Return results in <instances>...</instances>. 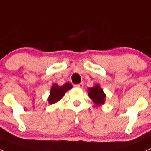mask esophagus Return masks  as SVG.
Instances as JSON below:
<instances>
[{
    "mask_svg": "<svg viewBox=\"0 0 151 151\" xmlns=\"http://www.w3.org/2000/svg\"><path fill=\"white\" fill-rule=\"evenodd\" d=\"M83 86H84L83 82H81V83H79V84H77V85H75V87L78 88H83Z\"/></svg>",
    "mask_w": 151,
    "mask_h": 151,
    "instance_id": "34e87169",
    "label": "esophagus"
}]
</instances>
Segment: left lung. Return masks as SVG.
Wrapping results in <instances>:
<instances>
[{"label": "left lung", "mask_w": 151, "mask_h": 151, "mask_svg": "<svg viewBox=\"0 0 151 151\" xmlns=\"http://www.w3.org/2000/svg\"><path fill=\"white\" fill-rule=\"evenodd\" d=\"M88 95L91 99L95 103L96 105H101L104 104V98L106 95L104 94L102 89L99 85H95L94 87L88 88Z\"/></svg>", "instance_id": "1"}]
</instances>
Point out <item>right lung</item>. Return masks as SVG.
Segmentation results:
<instances>
[{
    "instance_id": "1",
    "label": "right lung",
    "mask_w": 151,
    "mask_h": 151,
    "mask_svg": "<svg viewBox=\"0 0 151 151\" xmlns=\"http://www.w3.org/2000/svg\"><path fill=\"white\" fill-rule=\"evenodd\" d=\"M73 88V85L69 82L64 84L62 86H58L57 84H54L51 88L50 93V97H48V101L50 104L59 101L63 97L66 91Z\"/></svg>"
}]
</instances>
